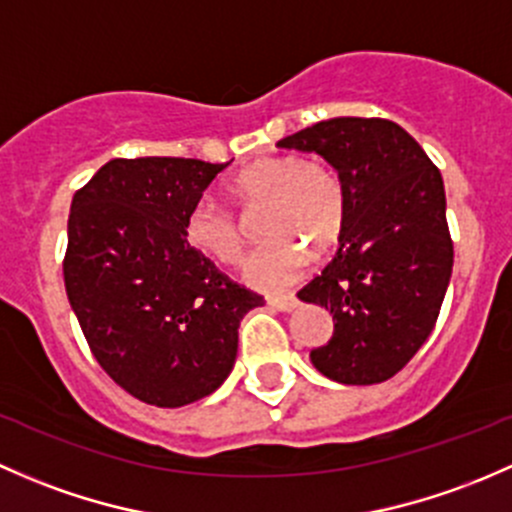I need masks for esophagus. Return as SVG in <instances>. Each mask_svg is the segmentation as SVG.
I'll use <instances>...</instances> for the list:
<instances>
[{
    "label": "esophagus",
    "mask_w": 512,
    "mask_h": 512,
    "mask_svg": "<svg viewBox=\"0 0 512 512\" xmlns=\"http://www.w3.org/2000/svg\"><path fill=\"white\" fill-rule=\"evenodd\" d=\"M268 305L273 310H293L298 305V298L295 295H268Z\"/></svg>",
    "instance_id": "obj_1"
}]
</instances>
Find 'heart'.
Returning <instances> with one entry per match:
<instances>
[{
    "mask_svg": "<svg viewBox=\"0 0 512 512\" xmlns=\"http://www.w3.org/2000/svg\"><path fill=\"white\" fill-rule=\"evenodd\" d=\"M244 212L261 214L268 244L246 263V278L258 288H283L305 268L304 249H330L342 234L347 197L342 177L330 165L278 155L236 172L226 184ZM187 241L221 266H236L246 254L249 229L244 219L214 199H199L184 221Z\"/></svg>",
    "mask_w": 512,
    "mask_h": 512,
    "instance_id": "obj_1",
    "label": "heart"
}]
</instances>
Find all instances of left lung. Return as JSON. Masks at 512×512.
<instances>
[{"instance_id": "1", "label": "left lung", "mask_w": 512, "mask_h": 512, "mask_svg": "<svg viewBox=\"0 0 512 512\" xmlns=\"http://www.w3.org/2000/svg\"><path fill=\"white\" fill-rule=\"evenodd\" d=\"M278 145L323 155L347 197L340 249L298 291L335 323L310 362L342 384L384 382L431 335L449 288L453 241L439 167L384 118L323 120Z\"/></svg>"}]
</instances>
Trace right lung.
Segmentation results:
<instances>
[{"label":"right lung","instance_id":"right-lung-1","mask_svg":"<svg viewBox=\"0 0 512 512\" xmlns=\"http://www.w3.org/2000/svg\"><path fill=\"white\" fill-rule=\"evenodd\" d=\"M224 167L118 157L73 194L68 303L105 374L152 407L212 394L234 367L241 318L263 305L184 234L189 209Z\"/></svg>","mask_w":512,"mask_h":512}]
</instances>
